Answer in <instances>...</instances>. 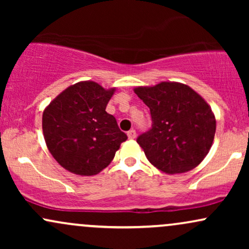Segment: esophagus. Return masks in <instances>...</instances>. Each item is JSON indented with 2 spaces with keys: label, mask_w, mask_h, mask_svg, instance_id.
<instances>
[{
  "label": "esophagus",
  "mask_w": 249,
  "mask_h": 249,
  "mask_svg": "<svg viewBox=\"0 0 249 249\" xmlns=\"http://www.w3.org/2000/svg\"><path fill=\"white\" fill-rule=\"evenodd\" d=\"M136 136H137V133H136V131L133 130V128H132V130H130V131H128V132H127V137H128V138H130V139H134V138H136Z\"/></svg>",
  "instance_id": "34e87169"
}]
</instances>
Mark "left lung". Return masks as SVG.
Segmentation results:
<instances>
[{
    "label": "left lung",
    "instance_id": "1",
    "mask_svg": "<svg viewBox=\"0 0 249 249\" xmlns=\"http://www.w3.org/2000/svg\"><path fill=\"white\" fill-rule=\"evenodd\" d=\"M134 92L150 108L152 119L150 130L137 138L148 161L168 174L198 166L215 134V118L202 97L172 82L136 88Z\"/></svg>",
    "mask_w": 249,
    "mask_h": 249
}]
</instances>
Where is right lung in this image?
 Returning <instances> with one entry per match:
<instances>
[{"instance_id": "1", "label": "right lung", "mask_w": 249, "mask_h": 249, "mask_svg": "<svg viewBox=\"0 0 249 249\" xmlns=\"http://www.w3.org/2000/svg\"><path fill=\"white\" fill-rule=\"evenodd\" d=\"M115 89L79 82L56 97L43 112L45 142L57 162L79 176L99 173L127 136L105 111Z\"/></svg>"}]
</instances>
